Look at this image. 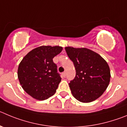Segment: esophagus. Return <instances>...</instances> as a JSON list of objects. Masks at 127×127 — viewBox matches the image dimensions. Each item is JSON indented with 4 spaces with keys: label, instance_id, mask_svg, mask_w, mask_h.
Returning a JSON list of instances; mask_svg holds the SVG:
<instances>
[{
    "label": "esophagus",
    "instance_id": "esophagus-1",
    "mask_svg": "<svg viewBox=\"0 0 127 127\" xmlns=\"http://www.w3.org/2000/svg\"><path fill=\"white\" fill-rule=\"evenodd\" d=\"M62 76L64 77H65V76H66V72H64L62 73Z\"/></svg>",
    "mask_w": 127,
    "mask_h": 127
}]
</instances>
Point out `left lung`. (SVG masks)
Here are the masks:
<instances>
[{"label":"left lung","mask_w":127,"mask_h":127,"mask_svg":"<svg viewBox=\"0 0 127 127\" xmlns=\"http://www.w3.org/2000/svg\"><path fill=\"white\" fill-rule=\"evenodd\" d=\"M73 62L76 75L69 86L73 96L82 103H90L101 96L110 81L108 63L98 53L86 48H65Z\"/></svg>","instance_id":"obj_1"}]
</instances>
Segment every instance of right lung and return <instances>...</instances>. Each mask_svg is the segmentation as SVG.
<instances>
[{
  "instance_id": "add662e5",
  "label": "right lung",
  "mask_w": 127,
  "mask_h": 127,
  "mask_svg": "<svg viewBox=\"0 0 127 127\" xmlns=\"http://www.w3.org/2000/svg\"><path fill=\"white\" fill-rule=\"evenodd\" d=\"M62 50L59 46H41L21 60L17 77L23 89L31 97L42 101L55 93L62 79L53 59Z\"/></svg>"
}]
</instances>
